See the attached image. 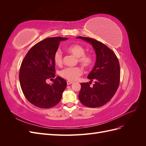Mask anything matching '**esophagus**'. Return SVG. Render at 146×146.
Instances as JSON below:
<instances>
[{"mask_svg":"<svg viewBox=\"0 0 146 146\" xmlns=\"http://www.w3.org/2000/svg\"><path fill=\"white\" fill-rule=\"evenodd\" d=\"M72 83H73V82H70V81H67V85H70V84H72Z\"/></svg>","mask_w":146,"mask_h":146,"instance_id":"obj_1","label":"esophagus"}]
</instances>
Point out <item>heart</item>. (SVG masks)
<instances>
[{"label":"heart","instance_id":"b5f03b06","mask_svg":"<svg viewBox=\"0 0 146 146\" xmlns=\"http://www.w3.org/2000/svg\"><path fill=\"white\" fill-rule=\"evenodd\" d=\"M67 50L78 58V62L85 67H89L93 62V56L91 54H85V49L80 44L70 45L67 47ZM55 63L61 66L63 63V54L60 50H57L54 56ZM82 70L79 67H68L60 72L61 76L68 81H75L80 76Z\"/></svg>","mask_w":146,"mask_h":146}]
</instances>
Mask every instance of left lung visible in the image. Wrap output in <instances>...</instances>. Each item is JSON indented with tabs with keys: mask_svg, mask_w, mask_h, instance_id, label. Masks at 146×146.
I'll return each mask as SVG.
<instances>
[{
	"mask_svg": "<svg viewBox=\"0 0 146 146\" xmlns=\"http://www.w3.org/2000/svg\"><path fill=\"white\" fill-rule=\"evenodd\" d=\"M92 46L96 55L93 69L88 76V82L81 83L78 98L88 107L96 108L105 105L112 99L120 81V66L115 54L102 42L90 38L78 36ZM95 81L94 86L90 82Z\"/></svg>",
	"mask_w": 146,
	"mask_h": 146,
	"instance_id": "left-lung-1",
	"label": "left lung"
}]
</instances>
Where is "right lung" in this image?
<instances>
[{
  "mask_svg": "<svg viewBox=\"0 0 146 146\" xmlns=\"http://www.w3.org/2000/svg\"><path fill=\"white\" fill-rule=\"evenodd\" d=\"M68 39L46 38L31 48L22 62L19 76L21 89L26 99L37 107L52 108L61 99L66 81L59 76L52 84H47L46 80L55 77L54 54L60 42Z\"/></svg>",
  "mask_w": 146,
  "mask_h": 146,
  "instance_id": "obj_1",
  "label": "right lung"
}]
</instances>
